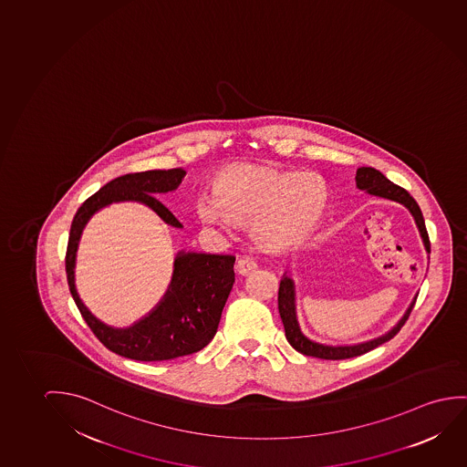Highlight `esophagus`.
<instances>
[{
  "mask_svg": "<svg viewBox=\"0 0 467 467\" xmlns=\"http://www.w3.org/2000/svg\"><path fill=\"white\" fill-rule=\"evenodd\" d=\"M257 266V262H255L254 258L249 257V255H244V257L237 260L236 270L239 275H249V273L255 270Z\"/></svg>",
  "mask_w": 467,
  "mask_h": 467,
  "instance_id": "1",
  "label": "esophagus"
}]
</instances>
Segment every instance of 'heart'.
I'll return each instance as SVG.
<instances>
[{
	"mask_svg": "<svg viewBox=\"0 0 467 467\" xmlns=\"http://www.w3.org/2000/svg\"><path fill=\"white\" fill-rule=\"evenodd\" d=\"M329 205V186L311 171L234 163L212 180V197L197 210L205 222L252 223L254 236L270 249H292L310 239Z\"/></svg>",
	"mask_w": 467,
	"mask_h": 467,
	"instance_id": "obj_1",
	"label": "heart"
}]
</instances>
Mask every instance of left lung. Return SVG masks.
<instances>
[{"label":"left lung","instance_id":"obj_1","mask_svg":"<svg viewBox=\"0 0 467 467\" xmlns=\"http://www.w3.org/2000/svg\"><path fill=\"white\" fill-rule=\"evenodd\" d=\"M357 186H358L359 190L368 191L369 194H374V196L386 197V199H390V201H395V202L403 203L406 209L410 210L412 216H414L416 224H418V228L420 231V236L424 239L427 252H431V241H429V234H427L424 216H422L420 205L412 199L411 194L408 191L400 188L399 184H395L390 180H387L386 176L382 175L379 170L372 169V167H361V169L357 170ZM414 304H416V298L410 305L405 317L400 319L399 325L395 326L392 331L387 332L386 336L374 338V340H369V342H365V344L350 345V347H329V345L311 342L298 329L297 319H296V308H294V285H292L289 277L285 276L281 279L279 291H277V308H279V315H281L283 325H285L287 342L297 352L302 353V355L321 359L353 358V357H359L363 353L369 352V350L376 348L379 345L386 344L390 338L395 337L399 334L400 329L403 327L406 319L410 318V315H411Z\"/></svg>","mask_w":467,"mask_h":467}]
</instances>
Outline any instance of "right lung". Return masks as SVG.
Instances as JSON below:
<instances>
[{
	"mask_svg": "<svg viewBox=\"0 0 467 467\" xmlns=\"http://www.w3.org/2000/svg\"><path fill=\"white\" fill-rule=\"evenodd\" d=\"M186 171L182 169L149 170L119 176L89 196L77 210L68 233L66 275L77 308L96 337L106 348L136 361H165L202 350L215 337L222 311L234 283V255L180 254L175 260L173 279L165 297L148 318L129 329L102 325L81 304L74 285L77 244L89 216L104 205L119 201L146 203L165 223L182 228L154 194L169 192L180 186Z\"/></svg>",
	"mask_w": 467,
	"mask_h": 467,
	"instance_id": "obj_1",
	"label": "right lung"
}]
</instances>
